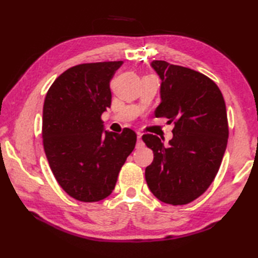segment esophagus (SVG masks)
<instances>
[{
  "label": "esophagus",
  "instance_id": "1",
  "mask_svg": "<svg viewBox=\"0 0 258 258\" xmlns=\"http://www.w3.org/2000/svg\"><path fill=\"white\" fill-rule=\"evenodd\" d=\"M141 146H143V141H142V133H138V144H136V147L140 149Z\"/></svg>",
  "mask_w": 258,
  "mask_h": 258
}]
</instances>
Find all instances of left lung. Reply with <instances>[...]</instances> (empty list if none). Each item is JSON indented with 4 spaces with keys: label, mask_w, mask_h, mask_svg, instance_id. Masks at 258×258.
<instances>
[{
    "label": "left lung",
    "mask_w": 258,
    "mask_h": 258,
    "mask_svg": "<svg viewBox=\"0 0 258 258\" xmlns=\"http://www.w3.org/2000/svg\"><path fill=\"white\" fill-rule=\"evenodd\" d=\"M151 67L162 81L155 116L175 126L167 145L156 135L142 136L154 153L145 179L163 203L188 204L210 187L220 169L228 139L225 101L204 74L165 61Z\"/></svg>",
    "instance_id": "8db88e82"
}]
</instances>
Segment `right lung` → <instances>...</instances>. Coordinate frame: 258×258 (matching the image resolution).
Here are the masks:
<instances>
[{
    "mask_svg": "<svg viewBox=\"0 0 258 258\" xmlns=\"http://www.w3.org/2000/svg\"><path fill=\"white\" fill-rule=\"evenodd\" d=\"M122 64L76 65L54 81L45 97L42 138L46 158L59 186L81 202H98L112 193L136 144L134 131L108 132L101 119L111 107L109 82Z\"/></svg>",
    "mask_w": 258,
    "mask_h": 258,
    "instance_id": "obj_1",
    "label": "right lung"
}]
</instances>
